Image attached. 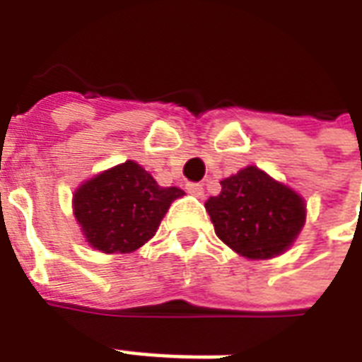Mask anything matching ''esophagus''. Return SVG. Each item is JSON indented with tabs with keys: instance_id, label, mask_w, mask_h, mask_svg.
Returning a JSON list of instances; mask_svg holds the SVG:
<instances>
[{
	"instance_id": "34e87169",
	"label": "esophagus",
	"mask_w": 362,
	"mask_h": 362,
	"mask_svg": "<svg viewBox=\"0 0 362 362\" xmlns=\"http://www.w3.org/2000/svg\"><path fill=\"white\" fill-rule=\"evenodd\" d=\"M186 189L189 195H193V197H204L203 184H193V182H189V184H186Z\"/></svg>"
}]
</instances>
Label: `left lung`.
<instances>
[{
  "mask_svg": "<svg viewBox=\"0 0 362 362\" xmlns=\"http://www.w3.org/2000/svg\"><path fill=\"white\" fill-rule=\"evenodd\" d=\"M204 203L223 244L246 259H272L293 246L306 221V203L295 189L255 165L220 182Z\"/></svg>",
  "mask_w": 362,
  "mask_h": 362,
  "instance_id": "left-lung-1",
  "label": "left lung"
}]
</instances>
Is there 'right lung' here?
<instances>
[{"label":"right lung","instance_id":"obj_1","mask_svg":"<svg viewBox=\"0 0 362 362\" xmlns=\"http://www.w3.org/2000/svg\"><path fill=\"white\" fill-rule=\"evenodd\" d=\"M180 187H161L141 165L125 163L82 182L73 193V214L84 240L103 253H131L156 235Z\"/></svg>","mask_w":362,"mask_h":362}]
</instances>
